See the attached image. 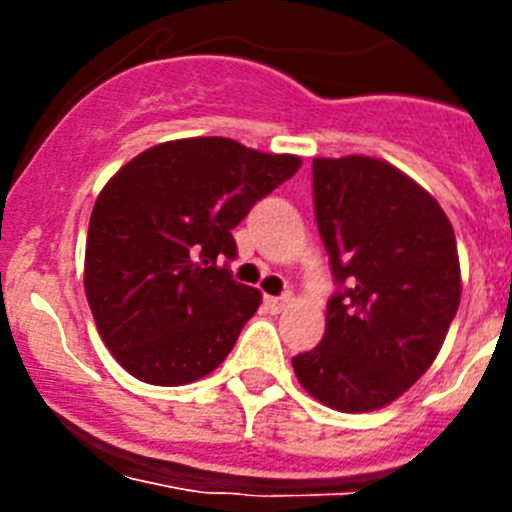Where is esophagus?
Listing matches in <instances>:
<instances>
[{"label":"esophagus","mask_w":512,"mask_h":512,"mask_svg":"<svg viewBox=\"0 0 512 512\" xmlns=\"http://www.w3.org/2000/svg\"><path fill=\"white\" fill-rule=\"evenodd\" d=\"M266 307H269V312H274V315H279V312H284L289 307V302H292V297L289 295H279V297H264Z\"/></svg>","instance_id":"1"}]
</instances>
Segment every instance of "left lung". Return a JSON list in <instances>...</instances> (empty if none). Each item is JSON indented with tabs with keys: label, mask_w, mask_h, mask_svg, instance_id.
<instances>
[{
	"label": "left lung",
	"mask_w": 512,
	"mask_h": 512,
	"mask_svg": "<svg viewBox=\"0 0 512 512\" xmlns=\"http://www.w3.org/2000/svg\"><path fill=\"white\" fill-rule=\"evenodd\" d=\"M312 200L338 292L320 346L292 366L323 405L369 413L441 351L461 297L456 235L431 194L379 158H312Z\"/></svg>",
	"instance_id": "obj_1"
}]
</instances>
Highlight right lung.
Listing matches in <instances>:
<instances>
[{
    "instance_id": "1",
    "label": "right lung",
    "mask_w": 512,
    "mask_h": 512,
    "mask_svg": "<svg viewBox=\"0 0 512 512\" xmlns=\"http://www.w3.org/2000/svg\"><path fill=\"white\" fill-rule=\"evenodd\" d=\"M300 156L230 138L158 143L104 184L84 289L104 346L135 379L179 387L223 364L261 292L235 282L233 228L292 179Z\"/></svg>"
}]
</instances>
